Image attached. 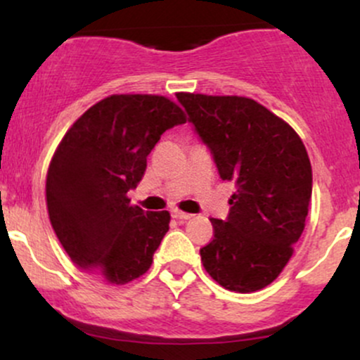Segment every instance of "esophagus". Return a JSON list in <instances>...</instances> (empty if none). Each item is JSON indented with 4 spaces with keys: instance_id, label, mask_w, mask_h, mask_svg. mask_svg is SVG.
I'll return each instance as SVG.
<instances>
[{
    "instance_id": "34e87169",
    "label": "esophagus",
    "mask_w": 360,
    "mask_h": 360,
    "mask_svg": "<svg viewBox=\"0 0 360 360\" xmlns=\"http://www.w3.org/2000/svg\"><path fill=\"white\" fill-rule=\"evenodd\" d=\"M172 217L177 218V220H189V218H193V214L181 212V210H172Z\"/></svg>"
}]
</instances>
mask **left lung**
Here are the masks:
<instances>
[{
    "label": "left lung",
    "mask_w": 360,
    "mask_h": 360,
    "mask_svg": "<svg viewBox=\"0 0 360 360\" xmlns=\"http://www.w3.org/2000/svg\"><path fill=\"white\" fill-rule=\"evenodd\" d=\"M218 174L233 181L226 220L212 218L214 237L200 250L220 286L252 292L271 284L292 255L311 200V164L295 130L243 96L177 93Z\"/></svg>",
    "instance_id": "obj_1"
}]
</instances>
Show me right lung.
I'll use <instances>...</instances> for the list:
<instances>
[{
	"label": "right lung",
	"instance_id": "add662e5",
	"mask_svg": "<svg viewBox=\"0 0 360 360\" xmlns=\"http://www.w3.org/2000/svg\"><path fill=\"white\" fill-rule=\"evenodd\" d=\"M184 111L155 94H113L69 128L47 172V208L57 238L77 267L111 284L146 274L169 230V212H143L137 188L147 155Z\"/></svg>",
	"mask_w": 360,
	"mask_h": 360
}]
</instances>
